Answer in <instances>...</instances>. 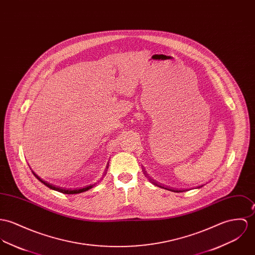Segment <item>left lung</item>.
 <instances>
[{"label": "left lung", "instance_id": "left-lung-1", "mask_svg": "<svg viewBox=\"0 0 255 255\" xmlns=\"http://www.w3.org/2000/svg\"><path fill=\"white\" fill-rule=\"evenodd\" d=\"M144 174H145V175H147V173H146V172H144ZM160 187H161V186H160Z\"/></svg>", "mask_w": 255, "mask_h": 255}]
</instances>
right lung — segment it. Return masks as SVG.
Segmentation results:
<instances>
[{
  "mask_svg": "<svg viewBox=\"0 0 255 255\" xmlns=\"http://www.w3.org/2000/svg\"><path fill=\"white\" fill-rule=\"evenodd\" d=\"M36 175V174H35ZM36 177L42 182L44 183L45 185L47 186L48 188L52 189V190H55V191H58L60 193H63V194H79V193H82V192H85V191H88L89 189H91L93 185L88 186V187H85V188H82V189H77V190H65V189H61V188H58V187H55V186L50 185L48 183H46L45 181H43L38 175H36Z\"/></svg>",
  "mask_w": 255,
  "mask_h": 255,
  "instance_id": "1",
  "label": "right lung"
}]
</instances>
